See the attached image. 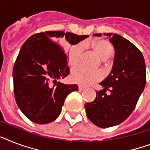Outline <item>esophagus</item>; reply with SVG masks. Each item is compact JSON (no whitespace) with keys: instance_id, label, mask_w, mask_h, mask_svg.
I'll return each mask as SVG.
<instances>
[{"instance_id":"1","label":"esophagus","mask_w":150,"mask_h":150,"mask_svg":"<svg viewBox=\"0 0 150 150\" xmlns=\"http://www.w3.org/2000/svg\"><path fill=\"white\" fill-rule=\"evenodd\" d=\"M86 89V87H84V86H79V90L80 91V92H81V91H83V90Z\"/></svg>"}]
</instances>
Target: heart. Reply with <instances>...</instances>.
<instances>
[{"label": "heart", "instance_id": "heart-1", "mask_svg": "<svg viewBox=\"0 0 150 150\" xmlns=\"http://www.w3.org/2000/svg\"><path fill=\"white\" fill-rule=\"evenodd\" d=\"M92 47L103 60H106L112 55L114 48L109 41L105 40L96 41L92 43ZM83 44H78L70 48L69 52V64L71 66H74L79 63L81 54L83 52ZM71 79L74 82L82 85L88 86L102 79V74L98 71L91 70L83 66H77L72 69L71 73Z\"/></svg>", "mask_w": 150, "mask_h": 150}]
</instances>
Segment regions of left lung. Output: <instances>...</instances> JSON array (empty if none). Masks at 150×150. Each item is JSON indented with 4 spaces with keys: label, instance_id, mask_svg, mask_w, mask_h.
I'll use <instances>...</instances> for the list:
<instances>
[{
    "label": "left lung",
    "instance_id": "1",
    "mask_svg": "<svg viewBox=\"0 0 150 150\" xmlns=\"http://www.w3.org/2000/svg\"><path fill=\"white\" fill-rule=\"evenodd\" d=\"M93 35L101 37L102 34ZM104 35L115 48L112 69L99 83L103 89L96 92V99L85 104L88 119L100 128L117 126L131 115L146 80L142 52L121 35L112 33ZM107 90L110 94L105 93Z\"/></svg>",
    "mask_w": 150,
    "mask_h": 150
}]
</instances>
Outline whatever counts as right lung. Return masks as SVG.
Here are the masks:
<instances>
[{"instance_id": "add662e5", "label": "right lung", "mask_w": 150, "mask_h": 150, "mask_svg": "<svg viewBox=\"0 0 150 150\" xmlns=\"http://www.w3.org/2000/svg\"><path fill=\"white\" fill-rule=\"evenodd\" d=\"M88 37L64 31L38 33L22 45L13 69L16 103L33 122L47 124L59 116L67 96L78 91L76 84L58 80L69 75L68 56L62 41L74 45Z\"/></svg>"}]
</instances>
